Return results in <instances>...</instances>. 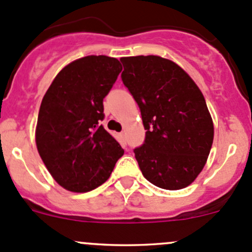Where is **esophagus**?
<instances>
[{
	"label": "esophagus",
	"mask_w": 252,
	"mask_h": 252,
	"mask_svg": "<svg viewBox=\"0 0 252 252\" xmlns=\"http://www.w3.org/2000/svg\"><path fill=\"white\" fill-rule=\"evenodd\" d=\"M119 135H121L122 136V138H126V133H124V131H122V133L121 134H119Z\"/></svg>",
	"instance_id": "esophagus-1"
}]
</instances>
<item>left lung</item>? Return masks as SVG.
<instances>
[{
    "label": "left lung",
    "instance_id": "8db88e82",
    "mask_svg": "<svg viewBox=\"0 0 252 252\" xmlns=\"http://www.w3.org/2000/svg\"><path fill=\"white\" fill-rule=\"evenodd\" d=\"M122 80L134 96L146 129L134 150L142 175L167 190L187 188L201 173L213 142V122L195 81L159 56L122 57Z\"/></svg>",
    "mask_w": 252,
    "mask_h": 252
}]
</instances>
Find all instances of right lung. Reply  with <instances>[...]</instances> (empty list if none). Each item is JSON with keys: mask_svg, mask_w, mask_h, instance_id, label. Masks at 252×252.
<instances>
[{"mask_svg": "<svg viewBox=\"0 0 252 252\" xmlns=\"http://www.w3.org/2000/svg\"><path fill=\"white\" fill-rule=\"evenodd\" d=\"M122 65L108 56H86L60 70L37 117V151L53 179L65 190L88 192L110 178L124 150L100 124L103 98Z\"/></svg>", "mask_w": 252, "mask_h": 252, "instance_id": "add662e5", "label": "right lung"}]
</instances>
